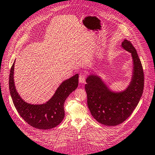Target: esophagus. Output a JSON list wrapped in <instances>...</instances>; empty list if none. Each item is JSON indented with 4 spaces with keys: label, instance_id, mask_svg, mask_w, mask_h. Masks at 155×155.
<instances>
[{
    "label": "esophagus",
    "instance_id": "obj_1",
    "mask_svg": "<svg viewBox=\"0 0 155 155\" xmlns=\"http://www.w3.org/2000/svg\"><path fill=\"white\" fill-rule=\"evenodd\" d=\"M85 79H86V76L84 74H81L79 77V83L81 84L85 83Z\"/></svg>",
    "mask_w": 155,
    "mask_h": 155
}]
</instances>
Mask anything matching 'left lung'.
<instances>
[{
    "mask_svg": "<svg viewBox=\"0 0 155 155\" xmlns=\"http://www.w3.org/2000/svg\"><path fill=\"white\" fill-rule=\"evenodd\" d=\"M122 48L131 54L132 59L131 80L125 89L112 90L95 73L89 74L86 78L88 107L92 116L105 126H117L124 122L138 104L143 93L144 72L137 51L127 39L122 41Z\"/></svg>",
    "mask_w": 155,
    "mask_h": 155,
    "instance_id": "8db88e82",
    "label": "left lung"
}]
</instances>
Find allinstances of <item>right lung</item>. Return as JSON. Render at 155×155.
<instances>
[{"label": "right lung", "instance_id": "add662e5", "mask_svg": "<svg viewBox=\"0 0 155 155\" xmlns=\"http://www.w3.org/2000/svg\"><path fill=\"white\" fill-rule=\"evenodd\" d=\"M15 62L9 76V90L11 98L20 116L33 128L49 130L57 126L64 117V104L66 99L78 84V74L64 81L57 88L53 96L44 104H29L21 97L15 85Z\"/></svg>", "mask_w": 155, "mask_h": 155}]
</instances>
